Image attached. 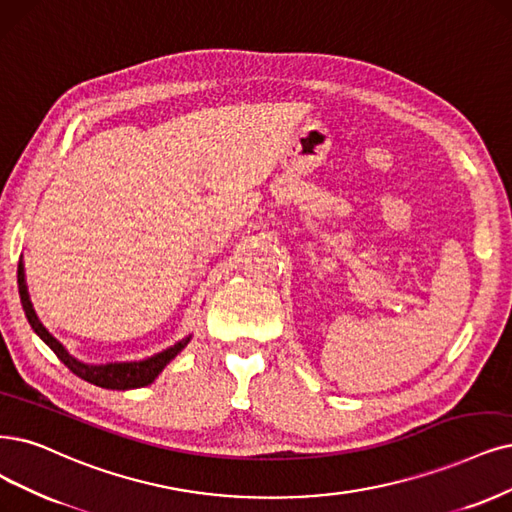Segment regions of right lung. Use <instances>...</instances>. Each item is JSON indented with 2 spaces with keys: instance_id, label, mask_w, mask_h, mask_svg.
<instances>
[{
  "instance_id": "1",
  "label": "right lung",
  "mask_w": 512,
  "mask_h": 512,
  "mask_svg": "<svg viewBox=\"0 0 512 512\" xmlns=\"http://www.w3.org/2000/svg\"><path fill=\"white\" fill-rule=\"evenodd\" d=\"M18 293H21V304L25 310V316L29 320L31 329L40 335L46 346H50V350L59 356V361L78 377H82L84 382H90L94 386H101L107 390H130V388H141L147 386L156 380L160 375V371L173 361V358L187 346L189 337H185L183 342L175 344L173 348H168L156 356L147 358V361H139V363H109V365H84L80 361H75L73 356H69L65 352V348L56 342V339L44 329V325L37 320L31 301L27 295V287H25V272H23V261H18Z\"/></svg>"
}]
</instances>
